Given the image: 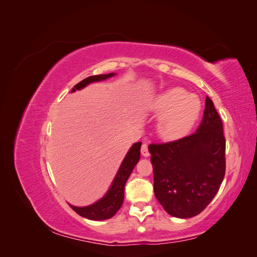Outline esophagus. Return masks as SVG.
Listing matches in <instances>:
<instances>
[{
	"instance_id": "obj_1",
	"label": "esophagus",
	"mask_w": 257,
	"mask_h": 257,
	"mask_svg": "<svg viewBox=\"0 0 257 257\" xmlns=\"http://www.w3.org/2000/svg\"><path fill=\"white\" fill-rule=\"evenodd\" d=\"M142 154L144 155L145 158L149 157V155H150L149 150H148V146H147V144H144V145L142 146Z\"/></svg>"
}]
</instances>
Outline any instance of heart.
Listing matches in <instances>:
<instances>
[{
    "label": "heart",
    "mask_w": 257,
    "mask_h": 257,
    "mask_svg": "<svg viewBox=\"0 0 257 257\" xmlns=\"http://www.w3.org/2000/svg\"><path fill=\"white\" fill-rule=\"evenodd\" d=\"M151 106L155 113L162 114L159 132L164 137L188 133L196 123L201 110L199 98L182 88H172L160 93L152 100Z\"/></svg>",
    "instance_id": "heart-1"
}]
</instances>
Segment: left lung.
I'll list each match as a JSON object with an SVG mask.
<instances>
[{"label": "left lung", "mask_w": 257, "mask_h": 257, "mask_svg": "<svg viewBox=\"0 0 257 257\" xmlns=\"http://www.w3.org/2000/svg\"><path fill=\"white\" fill-rule=\"evenodd\" d=\"M225 144L222 120L207 96L195 133L149 145L154 194L167 213L188 219L210 204L225 176Z\"/></svg>", "instance_id": "obj_1"}]
</instances>
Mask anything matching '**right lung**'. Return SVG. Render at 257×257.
I'll return each mask as SVG.
<instances>
[{
	"instance_id": "right-lung-1",
	"label": "right lung",
	"mask_w": 257,
	"mask_h": 257,
	"mask_svg": "<svg viewBox=\"0 0 257 257\" xmlns=\"http://www.w3.org/2000/svg\"><path fill=\"white\" fill-rule=\"evenodd\" d=\"M112 76H114L113 73L107 75L105 74L90 76L88 78H85L81 80L79 83L74 85L72 92H75L76 90H81L89 83L105 80L107 78H110ZM141 147L142 143H135L131 147V149L126 153L118 173H116L113 179L111 186L109 190L107 191L104 197L97 200L96 203L87 207H75L69 205L74 211L76 213H78L80 216H83L85 219L93 221H102L110 219V217H112L116 212H118V210L121 208L123 204L124 186H125L127 179L132 172H133L135 165L138 163L139 159H141Z\"/></svg>"
}]
</instances>
